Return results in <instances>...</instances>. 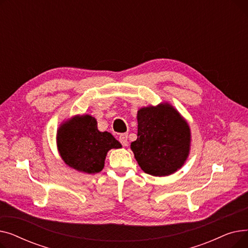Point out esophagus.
<instances>
[{
    "mask_svg": "<svg viewBox=\"0 0 248 248\" xmlns=\"http://www.w3.org/2000/svg\"><path fill=\"white\" fill-rule=\"evenodd\" d=\"M120 141L121 144L124 146V147H126L128 145V141H127V134H123L120 136Z\"/></svg>",
    "mask_w": 248,
    "mask_h": 248,
    "instance_id": "obj_1",
    "label": "esophagus"
}]
</instances>
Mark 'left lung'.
Here are the masks:
<instances>
[{"label": "left lung", "mask_w": 248, "mask_h": 248, "mask_svg": "<svg viewBox=\"0 0 248 248\" xmlns=\"http://www.w3.org/2000/svg\"><path fill=\"white\" fill-rule=\"evenodd\" d=\"M138 138L131 144L145 173L166 177L186 163L191 149V129L181 113L167 101L140 108L137 113Z\"/></svg>", "instance_id": "left-lung-1"}]
</instances>
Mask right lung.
Masks as SVG:
<instances>
[{
	"instance_id": "obj_1",
	"label": "right lung",
	"mask_w": 248,
	"mask_h": 248,
	"mask_svg": "<svg viewBox=\"0 0 248 248\" xmlns=\"http://www.w3.org/2000/svg\"><path fill=\"white\" fill-rule=\"evenodd\" d=\"M57 150L69 168L84 174L99 173L108 152L121 149L119 140L108 132H99L95 117L90 114L74 115L57 128Z\"/></svg>"
}]
</instances>
